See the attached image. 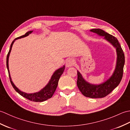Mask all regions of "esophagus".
I'll use <instances>...</instances> for the list:
<instances>
[{"label": "esophagus", "mask_w": 130, "mask_h": 130, "mask_svg": "<svg viewBox=\"0 0 130 130\" xmlns=\"http://www.w3.org/2000/svg\"><path fill=\"white\" fill-rule=\"evenodd\" d=\"M75 63V60L71 59L68 60L67 61V62H66V67H67V68H69V67H72V66L74 65Z\"/></svg>", "instance_id": "34e87169"}]
</instances>
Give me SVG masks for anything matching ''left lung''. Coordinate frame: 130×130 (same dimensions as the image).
<instances>
[{
	"label": "left lung",
	"instance_id": "1",
	"mask_svg": "<svg viewBox=\"0 0 130 130\" xmlns=\"http://www.w3.org/2000/svg\"><path fill=\"white\" fill-rule=\"evenodd\" d=\"M91 32L95 33L111 43L116 49L117 62L114 73L105 82L99 85L90 84L85 80L79 71L78 73L77 85L79 90L84 96L92 98H103L116 88L122 78L123 67L125 64V55L118 40L113 36L110 35L101 29H92Z\"/></svg>",
	"mask_w": 130,
	"mask_h": 130
}]
</instances>
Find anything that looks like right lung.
Segmentation results:
<instances>
[{
	"instance_id": "1",
	"label": "right lung",
	"mask_w": 130,
	"mask_h": 130,
	"mask_svg": "<svg viewBox=\"0 0 130 130\" xmlns=\"http://www.w3.org/2000/svg\"><path fill=\"white\" fill-rule=\"evenodd\" d=\"M32 32L33 31H30L27 32V33H26L25 35L22 36L21 37L16 38L13 41V42L10 45L9 51L8 52L7 56V67L8 71V74H9V76L11 84H12V87H13L14 89H15L16 92L18 93L21 95L23 96L24 98H27L29 101H31L33 102H43L47 100L48 99L51 98L52 96V95H53L54 93H55V90L56 89V88L58 85V82H59L60 76L62 75L63 71L65 70V66L63 65L62 67L60 68V69H57V70L55 71L54 74L51 76V79L50 80L48 83L42 89H41L40 91H39V92L34 93H30V94L26 93L23 92H22V91L19 90L18 88H17L15 87V85L14 84L13 82L12 81V79H11L9 70V66H8V60H9V57L11 50H12V47L14 42V41L16 40H18V39H19V38H21L23 37H25L27 36H28L30 34H31Z\"/></svg>"
}]
</instances>
